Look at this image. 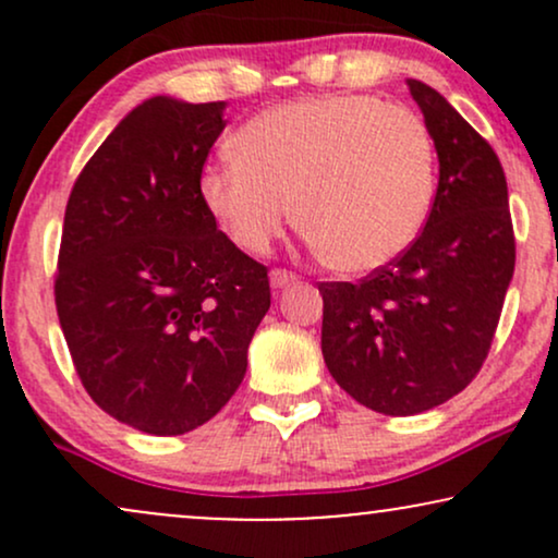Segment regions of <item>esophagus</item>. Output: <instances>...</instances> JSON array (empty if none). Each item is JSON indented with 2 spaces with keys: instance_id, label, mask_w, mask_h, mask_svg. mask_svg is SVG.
Instances as JSON below:
<instances>
[{
  "instance_id": "obj_1",
  "label": "esophagus",
  "mask_w": 558,
  "mask_h": 558,
  "mask_svg": "<svg viewBox=\"0 0 558 558\" xmlns=\"http://www.w3.org/2000/svg\"><path fill=\"white\" fill-rule=\"evenodd\" d=\"M296 275H293V272H288V270H272L270 272V283H272V288H278V291H280V288H288V286H291V283H296Z\"/></svg>"
}]
</instances>
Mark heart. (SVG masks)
<instances>
[{
    "mask_svg": "<svg viewBox=\"0 0 558 558\" xmlns=\"http://www.w3.org/2000/svg\"><path fill=\"white\" fill-rule=\"evenodd\" d=\"M198 189L243 252H270L296 215L336 270L373 272L401 257L430 217L435 146L407 107L310 96L243 123L233 157L204 168Z\"/></svg>",
    "mask_w": 558,
    "mask_h": 558,
    "instance_id": "1",
    "label": "heart"
}]
</instances>
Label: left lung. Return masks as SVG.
<instances>
[{"instance_id":"obj_1","label":"left lung","mask_w":558,"mask_h":558,"mask_svg":"<svg viewBox=\"0 0 558 558\" xmlns=\"http://www.w3.org/2000/svg\"><path fill=\"white\" fill-rule=\"evenodd\" d=\"M438 151L417 241L360 283H319L323 356L351 399L390 417L427 412L480 373L514 275V228L490 144L427 83L409 78Z\"/></svg>"}]
</instances>
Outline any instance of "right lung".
I'll return each mask as SVG.
<instances>
[{
	"label": "right lung",
	"instance_id": "1",
	"mask_svg": "<svg viewBox=\"0 0 558 558\" xmlns=\"http://www.w3.org/2000/svg\"><path fill=\"white\" fill-rule=\"evenodd\" d=\"M222 110L151 96L68 198L54 304L75 373L96 407L149 435L226 407L270 310L267 267L217 230L198 189Z\"/></svg>",
	"mask_w": 558,
	"mask_h": 558
}]
</instances>
